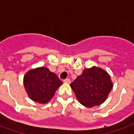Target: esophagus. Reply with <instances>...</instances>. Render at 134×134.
I'll return each mask as SVG.
<instances>
[{"mask_svg": "<svg viewBox=\"0 0 134 134\" xmlns=\"http://www.w3.org/2000/svg\"><path fill=\"white\" fill-rule=\"evenodd\" d=\"M63 82H64V83H68V84H70V82H71V80H70V79H65V80H63Z\"/></svg>", "mask_w": 134, "mask_h": 134, "instance_id": "obj_1", "label": "esophagus"}]
</instances>
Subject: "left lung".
Returning a JSON list of instances; mask_svg holds the SVG:
<instances>
[{
  "label": "left lung",
  "mask_w": 134,
  "mask_h": 134,
  "mask_svg": "<svg viewBox=\"0 0 134 134\" xmlns=\"http://www.w3.org/2000/svg\"><path fill=\"white\" fill-rule=\"evenodd\" d=\"M113 86L109 74L96 66L85 68L70 85L77 99L87 108L98 106L103 103Z\"/></svg>",
  "instance_id": "left-lung-1"
}]
</instances>
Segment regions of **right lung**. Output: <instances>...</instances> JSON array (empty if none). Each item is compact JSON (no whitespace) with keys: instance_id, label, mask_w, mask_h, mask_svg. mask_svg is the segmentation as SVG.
Here are the masks:
<instances>
[{"instance_id":"1","label":"right lung","mask_w":134,"mask_h":134,"mask_svg":"<svg viewBox=\"0 0 134 134\" xmlns=\"http://www.w3.org/2000/svg\"><path fill=\"white\" fill-rule=\"evenodd\" d=\"M62 85L57 75L46 67L31 69L24 77V86L29 98L38 103L47 104Z\"/></svg>"}]
</instances>
